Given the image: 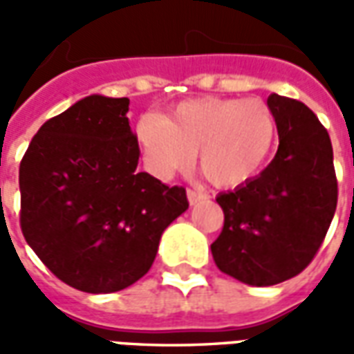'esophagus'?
<instances>
[{"label":"esophagus","instance_id":"esophagus-1","mask_svg":"<svg viewBox=\"0 0 354 354\" xmlns=\"http://www.w3.org/2000/svg\"><path fill=\"white\" fill-rule=\"evenodd\" d=\"M187 196H189L190 204L194 205V204H198L200 200H205V198H207V194H205V192H200V190L189 189L187 190Z\"/></svg>","mask_w":354,"mask_h":354}]
</instances>
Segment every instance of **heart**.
<instances>
[{
    "instance_id": "b5f03b06",
    "label": "heart",
    "mask_w": 354,
    "mask_h": 354,
    "mask_svg": "<svg viewBox=\"0 0 354 354\" xmlns=\"http://www.w3.org/2000/svg\"><path fill=\"white\" fill-rule=\"evenodd\" d=\"M150 171L160 179L187 171L194 154L217 187H240L267 164L277 142L274 112L259 99H194L171 116L145 112L135 125Z\"/></svg>"
}]
</instances>
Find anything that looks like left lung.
Returning <instances> with one entry per match:
<instances>
[{"mask_svg": "<svg viewBox=\"0 0 354 354\" xmlns=\"http://www.w3.org/2000/svg\"><path fill=\"white\" fill-rule=\"evenodd\" d=\"M277 156L255 179L217 196L225 213L212 244L215 265L250 286H272L307 269L337 205L330 135L315 112L272 93Z\"/></svg>", "mask_w": 354, "mask_h": 354, "instance_id": "1", "label": "left lung"}]
</instances>
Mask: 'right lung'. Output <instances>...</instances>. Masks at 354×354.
I'll return each instance as SVG.
<instances>
[{"label":"right lung","instance_id":"1","mask_svg":"<svg viewBox=\"0 0 354 354\" xmlns=\"http://www.w3.org/2000/svg\"><path fill=\"white\" fill-rule=\"evenodd\" d=\"M129 99L85 97L34 135L19 167L21 229L64 284L120 292L145 277L187 190L139 171Z\"/></svg>","mask_w":354,"mask_h":354}]
</instances>
